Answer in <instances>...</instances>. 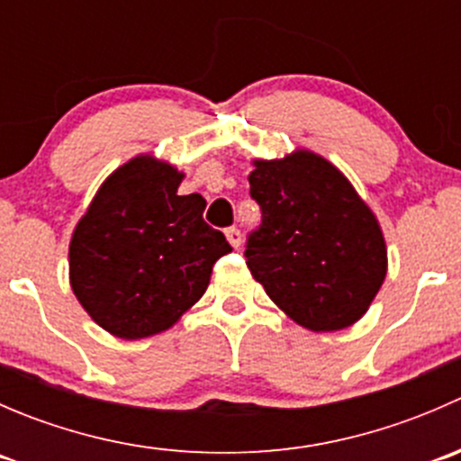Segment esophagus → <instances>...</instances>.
Masks as SVG:
<instances>
[{"instance_id": "obj_1", "label": "esophagus", "mask_w": 461, "mask_h": 461, "mask_svg": "<svg viewBox=\"0 0 461 461\" xmlns=\"http://www.w3.org/2000/svg\"><path fill=\"white\" fill-rule=\"evenodd\" d=\"M225 236H227V240H230L231 248H239V245H240V230H239V227H227Z\"/></svg>"}]
</instances>
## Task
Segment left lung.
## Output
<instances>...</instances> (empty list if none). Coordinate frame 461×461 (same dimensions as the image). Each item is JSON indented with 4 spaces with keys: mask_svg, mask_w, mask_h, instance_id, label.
<instances>
[{
    "mask_svg": "<svg viewBox=\"0 0 461 461\" xmlns=\"http://www.w3.org/2000/svg\"><path fill=\"white\" fill-rule=\"evenodd\" d=\"M254 167L249 196L260 207V225L245 243L249 272L303 328H348L364 317L388 269L375 213L317 153Z\"/></svg>",
    "mask_w": 461,
    "mask_h": 461,
    "instance_id": "obj_1",
    "label": "left lung"
}]
</instances>
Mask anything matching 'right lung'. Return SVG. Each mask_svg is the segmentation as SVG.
Listing matches in <instances>:
<instances>
[{
  "label": "right lung",
  "mask_w": 461,
  "mask_h": 461,
  "mask_svg": "<svg viewBox=\"0 0 461 461\" xmlns=\"http://www.w3.org/2000/svg\"><path fill=\"white\" fill-rule=\"evenodd\" d=\"M183 174L140 156L115 169L77 222L71 287L106 332L142 339L171 328L204 294L225 234L203 221L201 194L178 196Z\"/></svg>",
  "instance_id": "add662e5"
}]
</instances>
